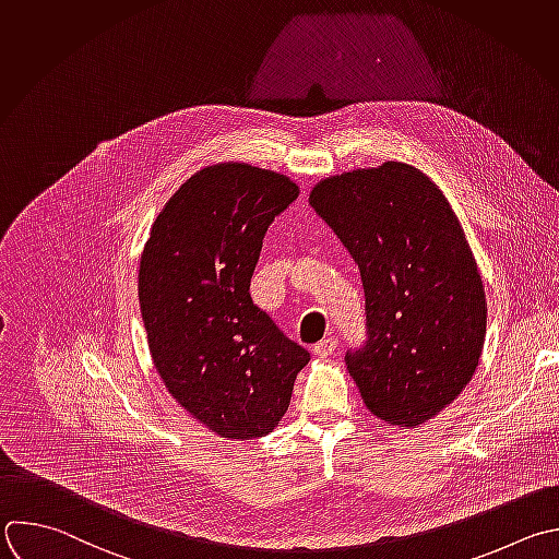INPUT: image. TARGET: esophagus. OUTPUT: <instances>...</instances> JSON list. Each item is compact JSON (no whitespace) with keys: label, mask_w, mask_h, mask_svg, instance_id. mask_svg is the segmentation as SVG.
Here are the masks:
<instances>
[{"label":"esophagus","mask_w":559,"mask_h":559,"mask_svg":"<svg viewBox=\"0 0 559 559\" xmlns=\"http://www.w3.org/2000/svg\"><path fill=\"white\" fill-rule=\"evenodd\" d=\"M313 355H318V357H329L333 350H335V337H324V340H320L318 344H313Z\"/></svg>","instance_id":"obj_1"}]
</instances>
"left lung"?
<instances>
[{
  "label": "left lung",
  "instance_id": "8db88e82",
  "mask_svg": "<svg viewBox=\"0 0 559 559\" xmlns=\"http://www.w3.org/2000/svg\"><path fill=\"white\" fill-rule=\"evenodd\" d=\"M309 204L359 265L368 340L346 368L364 406L395 428L428 424L472 382L485 344V287L456 213L395 159L320 179Z\"/></svg>",
  "mask_w": 559,
  "mask_h": 559
}]
</instances>
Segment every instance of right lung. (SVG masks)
I'll return each mask as SVG.
<instances>
[{
    "label": "right lung",
    "instance_id": "1",
    "mask_svg": "<svg viewBox=\"0 0 559 559\" xmlns=\"http://www.w3.org/2000/svg\"><path fill=\"white\" fill-rule=\"evenodd\" d=\"M298 198L276 170L204 166L155 217L138 270L146 344L170 397L224 439H259L289 408L309 353L250 296L267 226Z\"/></svg>",
    "mask_w": 559,
    "mask_h": 559
}]
</instances>
